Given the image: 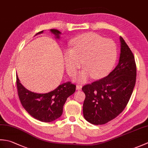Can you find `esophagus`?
<instances>
[{
    "mask_svg": "<svg viewBox=\"0 0 148 148\" xmlns=\"http://www.w3.org/2000/svg\"><path fill=\"white\" fill-rule=\"evenodd\" d=\"M81 88H82V86H81V85H77L76 86V90H81Z\"/></svg>",
    "mask_w": 148,
    "mask_h": 148,
    "instance_id": "obj_1",
    "label": "esophagus"
}]
</instances>
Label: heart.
<instances>
[{"label": "heart", "instance_id": "1", "mask_svg": "<svg viewBox=\"0 0 148 148\" xmlns=\"http://www.w3.org/2000/svg\"><path fill=\"white\" fill-rule=\"evenodd\" d=\"M116 44L94 33H85L71 40V49L64 52L67 71L74 76L81 67H84L78 79L86 82L91 76L95 79L105 77L111 71L117 58Z\"/></svg>", "mask_w": 148, "mask_h": 148}]
</instances>
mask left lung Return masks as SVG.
I'll return each instance as SVG.
<instances>
[{"instance_id":"left-lung-1","label":"left lung","mask_w":148,"mask_h":148,"mask_svg":"<svg viewBox=\"0 0 148 148\" xmlns=\"http://www.w3.org/2000/svg\"><path fill=\"white\" fill-rule=\"evenodd\" d=\"M117 66L108 76L82 88L85 93L83 116L93 125L107 123L127 106L136 81V65L132 52L121 37Z\"/></svg>"}]
</instances>
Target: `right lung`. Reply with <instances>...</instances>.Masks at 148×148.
Instances as JSON below:
<instances>
[{"instance_id": "add662e5", "label": "right lung", "mask_w": 148, "mask_h": 148, "mask_svg": "<svg viewBox=\"0 0 148 148\" xmlns=\"http://www.w3.org/2000/svg\"><path fill=\"white\" fill-rule=\"evenodd\" d=\"M56 39L60 38L61 32L50 29ZM43 33V30L36 36ZM16 85L19 99L25 109L35 119L42 122H51L60 117L63 107L67 98L76 91V85L69 81L62 83L51 92L37 93L25 88L16 76Z\"/></svg>"}]
</instances>
